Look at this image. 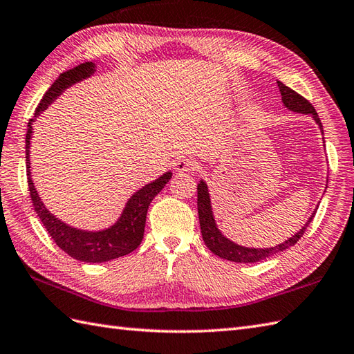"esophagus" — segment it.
<instances>
[{"mask_svg":"<svg viewBox=\"0 0 354 354\" xmlns=\"http://www.w3.org/2000/svg\"><path fill=\"white\" fill-rule=\"evenodd\" d=\"M197 167V161L192 157H179L175 161V170L179 171V174H184V171H192L196 170Z\"/></svg>","mask_w":354,"mask_h":354,"instance_id":"34e87169","label":"esophagus"}]
</instances>
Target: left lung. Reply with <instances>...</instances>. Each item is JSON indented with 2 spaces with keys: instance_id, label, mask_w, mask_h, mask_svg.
<instances>
[{
  "instance_id": "left-lung-1",
  "label": "left lung",
  "mask_w": 354,
  "mask_h": 354,
  "mask_svg": "<svg viewBox=\"0 0 354 354\" xmlns=\"http://www.w3.org/2000/svg\"><path fill=\"white\" fill-rule=\"evenodd\" d=\"M279 86V92L282 95V102L283 105L288 109L290 111L294 113H301V114H310L312 119H314L318 123V128L323 134V125L322 120H319L318 114L308 100L300 96L297 92H294L292 88L286 87L281 81H277ZM197 212H199V221H201V232L202 238L207 248L217 254V257L232 261V262H241V264H250V262H259L264 261L270 257H273L276 253H281L286 249H290L291 245L297 243L300 238L305 234L306 227L314 218L317 209L312 212V216L305 223L297 234H294L288 240L274 245V248H264V249H257V248H245V245H240L234 241L229 240L223 234H221L220 229L217 227L214 214H212V207H211V196L208 192V185L203 179L199 180L197 184Z\"/></svg>"
}]
</instances>
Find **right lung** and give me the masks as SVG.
<instances>
[{
	"instance_id": "right-lung-1",
	"label": "right lung",
	"mask_w": 354,
	"mask_h": 354,
	"mask_svg": "<svg viewBox=\"0 0 354 354\" xmlns=\"http://www.w3.org/2000/svg\"><path fill=\"white\" fill-rule=\"evenodd\" d=\"M96 71V64L93 62H86L75 66L73 69L60 73L53 86L46 90L40 104L37 105L35 118L30 119L27 136H26V162H27V176H28V190L32 201V207L37 212V216L42 221L48 234L51 235L53 240L59 248L72 257L73 259L83 262H106L116 259L120 257L136 250L140 243L143 240L145 225L147 208L152 199L157 196L164 185H166L170 178L171 171H166L158 179L146 184L145 187L137 190L129 197L125 208H123L120 217L110 227L102 229V231H86V229H78L64 223L60 218H57L51 211H49L32 183L31 171H30V147H31V136H32V122L39 118V114L45 111L57 97H59L66 88L80 83L88 77H92Z\"/></svg>"
}]
</instances>
